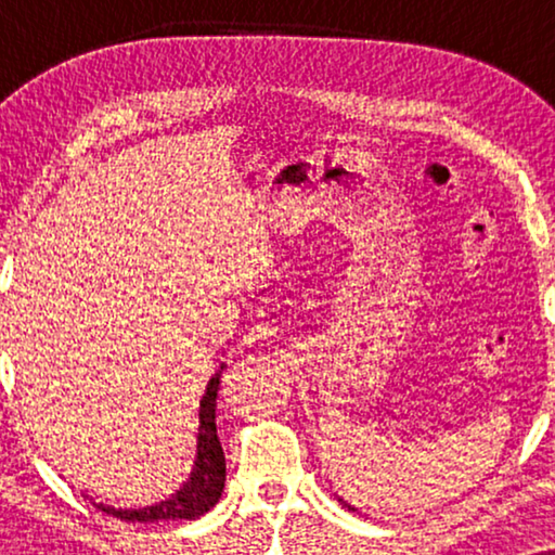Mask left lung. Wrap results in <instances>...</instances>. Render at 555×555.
<instances>
[{
	"label": "left lung",
	"mask_w": 555,
	"mask_h": 555,
	"mask_svg": "<svg viewBox=\"0 0 555 555\" xmlns=\"http://www.w3.org/2000/svg\"><path fill=\"white\" fill-rule=\"evenodd\" d=\"M338 503H344V498H338ZM346 507H348V511H356V507L353 505H348V503H344Z\"/></svg>",
	"instance_id": "left-lung-1"
}]
</instances>
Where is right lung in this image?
I'll list each match as a JSON object with an SVG mask.
<instances>
[{"instance_id": "obj_1", "label": "right lung", "mask_w": 555, "mask_h": 555, "mask_svg": "<svg viewBox=\"0 0 555 555\" xmlns=\"http://www.w3.org/2000/svg\"><path fill=\"white\" fill-rule=\"evenodd\" d=\"M227 363L217 369L209 378L207 391L199 401V431H196V457L189 473V480L173 492V495L158 500L154 505L143 507H113L105 503H93L103 513L116 515L128 522H162V520H196L209 513L219 503L224 490V452L217 437V391L222 384V371Z\"/></svg>"}]
</instances>
